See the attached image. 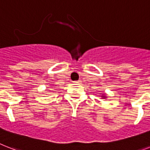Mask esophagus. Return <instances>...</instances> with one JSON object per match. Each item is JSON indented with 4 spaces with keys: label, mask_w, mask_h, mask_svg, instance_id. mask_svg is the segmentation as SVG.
<instances>
[{
    "label": "esophagus",
    "mask_w": 150,
    "mask_h": 150,
    "mask_svg": "<svg viewBox=\"0 0 150 150\" xmlns=\"http://www.w3.org/2000/svg\"><path fill=\"white\" fill-rule=\"evenodd\" d=\"M80 81H81V80H78V81H75V82H79Z\"/></svg>",
    "instance_id": "esophagus-1"
}]
</instances>
